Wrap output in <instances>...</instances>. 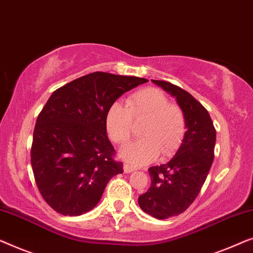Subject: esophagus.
I'll return each mask as SVG.
<instances>
[{"label":"esophagus","mask_w":253,"mask_h":253,"mask_svg":"<svg viewBox=\"0 0 253 253\" xmlns=\"http://www.w3.org/2000/svg\"><path fill=\"white\" fill-rule=\"evenodd\" d=\"M133 170H135V167L130 166L129 164H125V165H124V172L125 173H130L133 172Z\"/></svg>","instance_id":"1"}]
</instances>
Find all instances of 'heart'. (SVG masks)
<instances>
[{
  "mask_svg": "<svg viewBox=\"0 0 253 253\" xmlns=\"http://www.w3.org/2000/svg\"><path fill=\"white\" fill-rule=\"evenodd\" d=\"M127 106L116 102L105 116L110 138L123 144L129 138L131 117L147 119L141 128V140L126 144L119 155L126 163L141 166L151 163L161 155L166 157L182 143L187 130L186 117L177 105L169 104L166 95L156 88H145L127 98Z\"/></svg>",
  "mask_w": 253,
  "mask_h": 253,
  "instance_id": "1",
  "label": "heart"
}]
</instances>
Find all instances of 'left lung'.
Instances as JSON below:
<instances>
[{
	"instance_id": "8db88e82",
	"label": "left lung",
	"mask_w": 253,
	"mask_h": 253,
	"mask_svg": "<svg viewBox=\"0 0 253 253\" xmlns=\"http://www.w3.org/2000/svg\"><path fill=\"white\" fill-rule=\"evenodd\" d=\"M176 98L186 117L187 130L175 155L149 169L151 186L138 197V205L157 219L186 211L204 184L214 158L215 129L208 110L194 96L167 81L151 80Z\"/></svg>"
}]
</instances>
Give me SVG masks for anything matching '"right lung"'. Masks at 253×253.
<instances>
[{
    "label": "right lung",
    "mask_w": 253,
    "mask_h": 253,
    "mask_svg": "<svg viewBox=\"0 0 253 253\" xmlns=\"http://www.w3.org/2000/svg\"><path fill=\"white\" fill-rule=\"evenodd\" d=\"M147 81L94 72L49 97L35 124L31 163L39 191L56 212H89L111 177L124 172L123 163L113 159L105 116L120 96Z\"/></svg>",
    "instance_id": "obj_1"
}]
</instances>
